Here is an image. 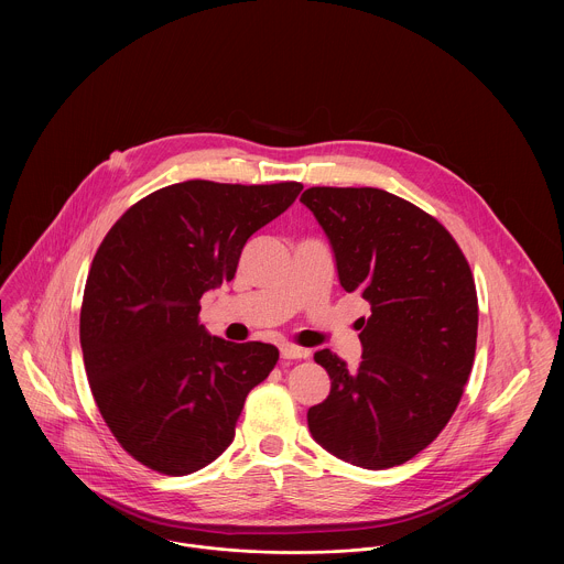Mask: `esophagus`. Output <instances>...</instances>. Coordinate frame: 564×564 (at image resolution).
<instances>
[{
    "instance_id": "esophagus-1",
    "label": "esophagus",
    "mask_w": 564,
    "mask_h": 564,
    "mask_svg": "<svg viewBox=\"0 0 564 564\" xmlns=\"http://www.w3.org/2000/svg\"><path fill=\"white\" fill-rule=\"evenodd\" d=\"M280 351H282V358H286V360H302V358H308V356H311L308 349L297 347V345H293V343H284V345L280 347Z\"/></svg>"
}]
</instances>
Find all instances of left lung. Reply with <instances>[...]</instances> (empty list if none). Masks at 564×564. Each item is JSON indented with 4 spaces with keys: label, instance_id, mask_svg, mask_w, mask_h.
Here are the masks:
<instances>
[{
    "label": "left lung",
    "instance_id": "obj_1",
    "mask_svg": "<svg viewBox=\"0 0 564 564\" xmlns=\"http://www.w3.org/2000/svg\"><path fill=\"white\" fill-rule=\"evenodd\" d=\"M334 249L340 286L371 304L362 362L322 349L329 395L308 410L313 438L365 469L403 465L447 425L478 340L471 267L432 215L382 188L313 186L300 197Z\"/></svg>",
    "mask_w": 564,
    "mask_h": 564
}]
</instances>
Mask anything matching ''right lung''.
Masks as SVG:
<instances>
[{
    "mask_svg": "<svg viewBox=\"0 0 564 564\" xmlns=\"http://www.w3.org/2000/svg\"><path fill=\"white\" fill-rule=\"evenodd\" d=\"M302 188L188 180L130 206L104 237L82 297V356L106 425L141 465L186 476L232 443L280 354L210 336L199 300L235 278L242 245Z\"/></svg>",
    "mask_w": 564,
    "mask_h": 564,
    "instance_id": "add662e5",
    "label": "right lung"
}]
</instances>
